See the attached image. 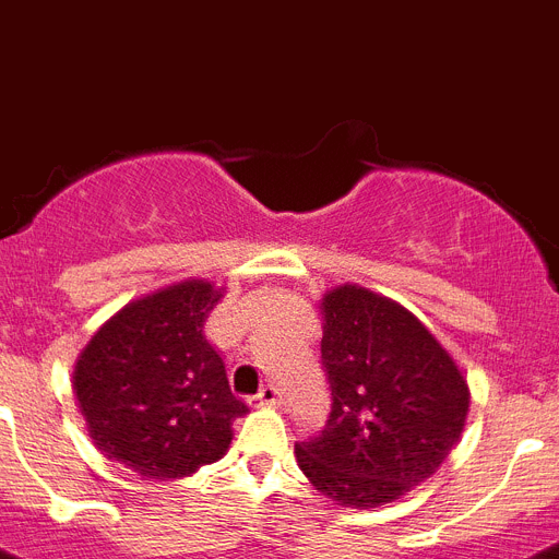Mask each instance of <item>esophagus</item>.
<instances>
[{
    "label": "esophagus",
    "mask_w": 559,
    "mask_h": 559,
    "mask_svg": "<svg viewBox=\"0 0 559 559\" xmlns=\"http://www.w3.org/2000/svg\"><path fill=\"white\" fill-rule=\"evenodd\" d=\"M250 406H278L281 404V392L278 386L264 384L259 392H255L253 399H248Z\"/></svg>",
    "instance_id": "obj_1"
}]
</instances>
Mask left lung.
I'll use <instances>...</instances> for the list:
<instances>
[{"mask_svg":"<svg viewBox=\"0 0 559 559\" xmlns=\"http://www.w3.org/2000/svg\"><path fill=\"white\" fill-rule=\"evenodd\" d=\"M329 420L298 442L306 479L345 507H379L429 479L460 440L471 392L412 311L365 286L323 298Z\"/></svg>","mask_w":559,"mask_h":559,"instance_id":"8db88e82","label":"left lung"}]
</instances>
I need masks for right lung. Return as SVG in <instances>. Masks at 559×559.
I'll return each mask as SVG.
<instances>
[{
  "mask_svg": "<svg viewBox=\"0 0 559 559\" xmlns=\"http://www.w3.org/2000/svg\"><path fill=\"white\" fill-rule=\"evenodd\" d=\"M223 292L183 281L128 304L94 334L74 392L97 449L144 479H180L217 462L248 404L230 392L205 320Z\"/></svg>",
  "mask_w": 559,
  "mask_h": 559,
  "instance_id": "add662e5",
  "label": "right lung"
}]
</instances>
